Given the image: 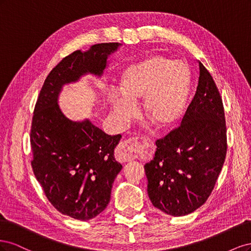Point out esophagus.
I'll return each instance as SVG.
<instances>
[{
    "label": "esophagus",
    "mask_w": 251,
    "mask_h": 251,
    "mask_svg": "<svg viewBox=\"0 0 251 251\" xmlns=\"http://www.w3.org/2000/svg\"><path fill=\"white\" fill-rule=\"evenodd\" d=\"M140 150L142 149L137 139L130 138L120 143L115 153V158L120 163L131 162L134 158V154L136 151H140Z\"/></svg>",
    "instance_id": "34e87169"
}]
</instances>
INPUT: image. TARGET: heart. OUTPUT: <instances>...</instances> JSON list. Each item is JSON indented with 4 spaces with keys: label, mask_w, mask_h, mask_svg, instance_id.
<instances>
[{
    "label": "heart",
    "mask_w": 251,
    "mask_h": 251,
    "mask_svg": "<svg viewBox=\"0 0 251 251\" xmlns=\"http://www.w3.org/2000/svg\"><path fill=\"white\" fill-rule=\"evenodd\" d=\"M192 91V74L182 62L150 55L124 68L120 72L117 96L112 93V110L131 119L134 105L143 100V113L159 131H170L184 116Z\"/></svg>",
    "instance_id": "1"
}]
</instances>
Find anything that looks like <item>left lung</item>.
Returning a JSON list of instances; mask_svg holds the SVG:
<instances>
[{
  "label": "left lung",
  "instance_id": "left-lung-1",
  "mask_svg": "<svg viewBox=\"0 0 251 251\" xmlns=\"http://www.w3.org/2000/svg\"><path fill=\"white\" fill-rule=\"evenodd\" d=\"M199 70L198 87L181 126L156 141L153 160L144 165L151 202L174 217L192 214L202 206L226 157L222 98L200 62Z\"/></svg>",
  "mask_w": 251,
  "mask_h": 251
}]
</instances>
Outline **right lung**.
I'll use <instances>...</instances> for the list:
<instances>
[{
  "label": "right lung",
  "instance_id": "1",
  "mask_svg": "<svg viewBox=\"0 0 251 251\" xmlns=\"http://www.w3.org/2000/svg\"><path fill=\"white\" fill-rule=\"evenodd\" d=\"M120 46L96 44L63 58L45 79L34 108L30 133L33 173L53 206L80 221L108 206L113 182L123 169L114 157L121 135L105 134L88 118L69 119L58 97L65 85L88 74L100 78L108 58Z\"/></svg>",
  "mask_w": 251,
  "mask_h": 251
}]
</instances>
